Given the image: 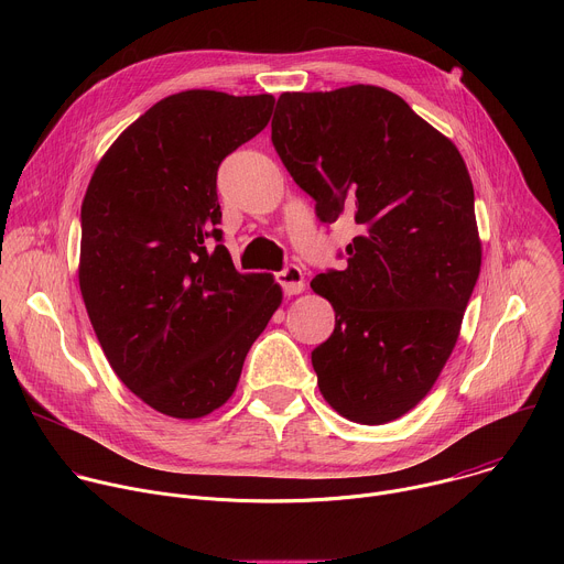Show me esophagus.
<instances>
[{"mask_svg":"<svg viewBox=\"0 0 564 564\" xmlns=\"http://www.w3.org/2000/svg\"><path fill=\"white\" fill-rule=\"evenodd\" d=\"M276 283L281 285V290H283V294H288V296H292V294H299V292H303L305 290V279H303V270L299 268V265H294V263H290V265H285L276 276Z\"/></svg>","mask_w":564,"mask_h":564,"instance_id":"34e87169","label":"esophagus"}]
</instances>
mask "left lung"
Returning a JSON list of instances; mask_svg holds the SVG:
<instances>
[{"mask_svg": "<svg viewBox=\"0 0 564 564\" xmlns=\"http://www.w3.org/2000/svg\"><path fill=\"white\" fill-rule=\"evenodd\" d=\"M272 144L321 223L348 209L361 227L348 265L310 283L337 314L312 350L318 390L350 422L397 420L440 377L479 276L464 160L404 100L370 85L283 94Z\"/></svg>", "mask_w": 564, "mask_h": 564, "instance_id": "obj_1", "label": "left lung"}]
</instances>
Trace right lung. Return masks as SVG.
<instances>
[{
	"label": "right lung",
	"mask_w": 564,
	"mask_h": 564,
	"mask_svg": "<svg viewBox=\"0 0 564 564\" xmlns=\"http://www.w3.org/2000/svg\"><path fill=\"white\" fill-rule=\"evenodd\" d=\"M272 96L183 91L140 116L83 200L79 290L120 381L158 413L196 420L231 397L281 305L270 274H238L216 174L270 122Z\"/></svg>",
	"instance_id": "right-lung-1"
}]
</instances>
